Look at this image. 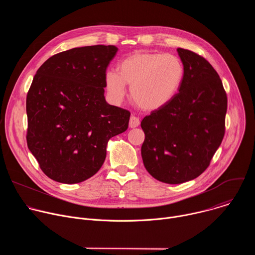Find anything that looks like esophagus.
Here are the masks:
<instances>
[{
	"instance_id": "34e87169",
	"label": "esophagus",
	"mask_w": 255,
	"mask_h": 255,
	"mask_svg": "<svg viewBox=\"0 0 255 255\" xmlns=\"http://www.w3.org/2000/svg\"><path fill=\"white\" fill-rule=\"evenodd\" d=\"M140 124V121H139V118H137L136 116H131L130 117V120H129V127L130 128H136L138 127Z\"/></svg>"
}]
</instances>
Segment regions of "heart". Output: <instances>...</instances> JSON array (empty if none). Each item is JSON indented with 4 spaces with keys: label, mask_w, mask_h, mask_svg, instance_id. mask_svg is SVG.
<instances>
[{
    "label": "heart",
    "mask_w": 255,
    "mask_h": 255,
    "mask_svg": "<svg viewBox=\"0 0 255 255\" xmlns=\"http://www.w3.org/2000/svg\"><path fill=\"white\" fill-rule=\"evenodd\" d=\"M186 76L181 59L169 53L136 52L123 58L117 71L109 70L105 85L110 98L121 102L130 85L133 102L145 111H155L167 105L178 93Z\"/></svg>",
    "instance_id": "1"
}]
</instances>
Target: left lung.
<instances>
[{
    "mask_svg": "<svg viewBox=\"0 0 255 255\" xmlns=\"http://www.w3.org/2000/svg\"><path fill=\"white\" fill-rule=\"evenodd\" d=\"M186 76L175 97L141 121V155L157 180L176 185L210 165L225 134L227 95L217 71L203 56L177 48Z\"/></svg>",
    "mask_w": 255,
    "mask_h": 255,
    "instance_id": "1",
    "label": "left lung"
}]
</instances>
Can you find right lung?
Masks as SVG:
<instances>
[{
	"instance_id": "1",
	"label": "right lung",
	"mask_w": 255,
	"mask_h": 255,
	"mask_svg": "<svg viewBox=\"0 0 255 255\" xmlns=\"http://www.w3.org/2000/svg\"><path fill=\"white\" fill-rule=\"evenodd\" d=\"M114 45L77 47L49 57L36 71L26 99L27 145L41 170L78 184L103 165L109 139L127 130L130 112L105 100Z\"/></svg>"
}]
</instances>
